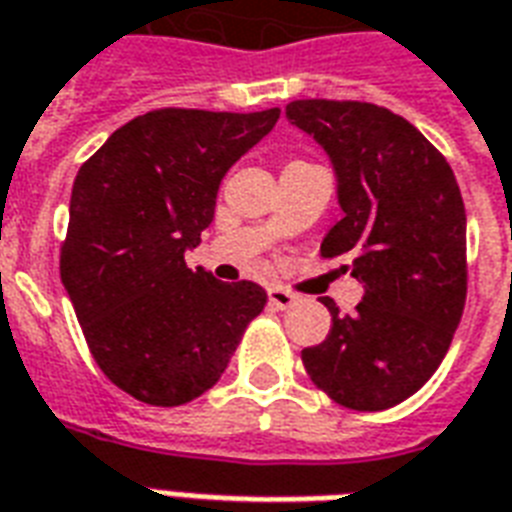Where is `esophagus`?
<instances>
[{
    "instance_id": "34e87169",
    "label": "esophagus",
    "mask_w": 512,
    "mask_h": 512,
    "mask_svg": "<svg viewBox=\"0 0 512 512\" xmlns=\"http://www.w3.org/2000/svg\"><path fill=\"white\" fill-rule=\"evenodd\" d=\"M267 297H270V305L278 307V310H288L291 305H297V294H291V291H286V288L280 286H272L270 291H267Z\"/></svg>"
}]
</instances>
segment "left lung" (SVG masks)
Listing matches in <instances>:
<instances>
[{"label": "left lung", "instance_id": "1", "mask_svg": "<svg viewBox=\"0 0 512 512\" xmlns=\"http://www.w3.org/2000/svg\"><path fill=\"white\" fill-rule=\"evenodd\" d=\"M286 118L332 159L343 218L324 259L364 283L351 315L302 351L337 405L375 413L413 397L440 367L467 299V215L451 164L402 115L372 102L297 99Z\"/></svg>", "mask_w": 512, "mask_h": 512}]
</instances>
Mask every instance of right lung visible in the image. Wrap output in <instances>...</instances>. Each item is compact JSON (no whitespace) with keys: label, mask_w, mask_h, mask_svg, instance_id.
I'll return each instance as SVG.
<instances>
[{"label":"right lung","mask_w":512,"mask_h":512,"mask_svg":"<svg viewBox=\"0 0 512 512\" xmlns=\"http://www.w3.org/2000/svg\"><path fill=\"white\" fill-rule=\"evenodd\" d=\"M278 118V107H161L115 129L80 167L61 283L99 370L145 405L178 407L213 388L267 305L251 280L188 270L186 251L213 221L229 167Z\"/></svg>","instance_id":"obj_1"}]
</instances>
